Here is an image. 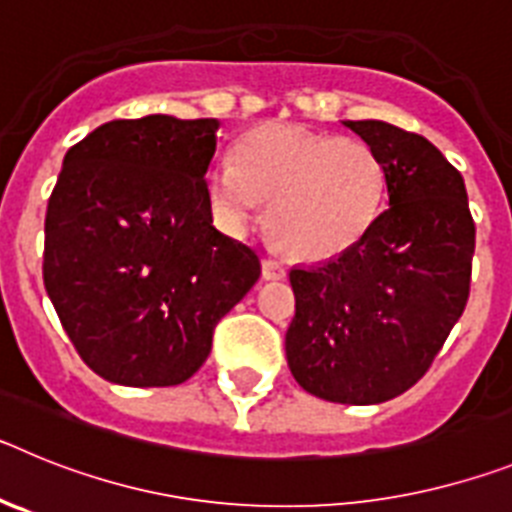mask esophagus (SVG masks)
Here are the masks:
<instances>
[{
    "instance_id": "34e87169",
    "label": "esophagus",
    "mask_w": 512,
    "mask_h": 512,
    "mask_svg": "<svg viewBox=\"0 0 512 512\" xmlns=\"http://www.w3.org/2000/svg\"><path fill=\"white\" fill-rule=\"evenodd\" d=\"M261 271H264L266 282H274V279L287 277V269H284L282 261H277V259H264V266H261Z\"/></svg>"
}]
</instances>
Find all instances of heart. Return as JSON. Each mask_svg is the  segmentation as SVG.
Here are the masks:
<instances>
[{
  "instance_id": "b5f03b06",
  "label": "heart",
  "mask_w": 512,
  "mask_h": 512,
  "mask_svg": "<svg viewBox=\"0 0 512 512\" xmlns=\"http://www.w3.org/2000/svg\"><path fill=\"white\" fill-rule=\"evenodd\" d=\"M207 197L230 233L269 202V233L300 261H328L372 230L387 192L382 158L359 138L269 122L243 135L235 158L207 169Z\"/></svg>"
}]
</instances>
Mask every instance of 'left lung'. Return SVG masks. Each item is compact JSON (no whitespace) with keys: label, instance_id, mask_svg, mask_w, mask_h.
I'll return each instance as SVG.
<instances>
[{"label":"left lung","instance_id":"1","mask_svg":"<svg viewBox=\"0 0 512 512\" xmlns=\"http://www.w3.org/2000/svg\"><path fill=\"white\" fill-rule=\"evenodd\" d=\"M343 125L382 158L390 207L351 251L292 266L284 348L310 395L377 405L428 372L467 307L474 220L464 179L423 135L382 120Z\"/></svg>","mask_w":512,"mask_h":512}]
</instances>
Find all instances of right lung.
<instances>
[{
	"mask_svg": "<svg viewBox=\"0 0 512 512\" xmlns=\"http://www.w3.org/2000/svg\"><path fill=\"white\" fill-rule=\"evenodd\" d=\"M215 117L112 120L63 156L45 212L43 282L84 364L125 387H174L259 282L256 251L212 225Z\"/></svg>",
	"mask_w": 512,
	"mask_h": 512,
	"instance_id": "obj_1",
	"label": "right lung"
}]
</instances>
